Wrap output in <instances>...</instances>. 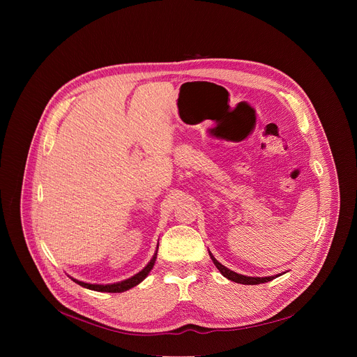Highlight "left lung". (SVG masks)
Instances as JSON below:
<instances>
[{
    "mask_svg": "<svg viewBox=\"0 0 357 357\" xmlns=\"http://www.w3.org/2000/svg\"><path fill=\"white\" fill-rule=\"evenodd\" d=\"M209 256H211V259H212L213 264L216 266V268L222 273V275H223V277H226L227 280L233 281V282H237V284H244V285H257V284L268 282V281H271V280H274L275 277H278V275H280V274L273 275V277H248V275H241V274H237V273H234V271L229 270V268H227V267H225L223 264H220V263L213 257V254H212L211 251H209Z\"/></svg>",
    "mask_w": 357,
    "mask_h": 357,
    "instance_id": "8db88e82",
    "label": "left lung"
}]
</instances>
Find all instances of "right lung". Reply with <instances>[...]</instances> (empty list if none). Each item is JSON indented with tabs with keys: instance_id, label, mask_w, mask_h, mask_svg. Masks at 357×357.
I'll return each mask as SVG.
<instances>
[{
	"instance_id": "1",
	"label": "right lung",
	"mask_w": 357,
	"mask_h": 357,
	"mask_svg": "<svg viewBox=\"0 0 357 357\" xmlns=\"http://www.w3.org/2000/svg\"><path fill=\"white\" fill-rule=\"evenodd\" d=\"M157 252H158V245H157V251L154 252V256H152V259L149 260V263L139 271L135 275L127 278V280H123V281H119V282H114V284H90V282H83V281H79L73 277H70L76 284L82 285L83 288H87V289H91V291H98V292H124L135 285H138L141 281H144L146 278V275L149 274V271L152 270V267H154L155 264V260H157Z\"/></svg>"
}]
</instances>
